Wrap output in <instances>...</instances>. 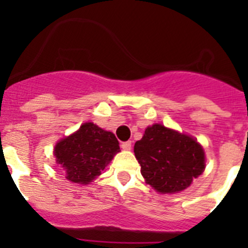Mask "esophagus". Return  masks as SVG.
Instances as JSON below:
<instances>
[{
	"mask_svg": "<svg viewBox=\"0 0 248 248\" xmlns=\"http://www.w3.org/2000/svg\"><path fill=\"white\" fill-rule=\"evenodd\" d=\"M122 149L123 150H130L131 149V141H124V143H122Z\"/></svg>",
	"mask_w": 248,
	"mask_h": 248,
	"instance_id": "34e87169",
	"label": "esophagus"
}]
</instances>
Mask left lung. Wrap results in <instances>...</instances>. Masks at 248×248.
Returning a JSON list of instances; mask_svg holds the SVG:
<instances>
[{"instance_id": "1", "label": "left lung", "mask_w": 248, "mask_h": 248, "mask_svg": "<svg viewBox=\"0 0 248 248\" xmlns=\"http://www.w3.org/2000/svg\"><path fill=\"white\" fill-rule=\"evenodd\" d=\"M146 184L161 194L183 191L205 170V153L190 135L154 124L134 145Z\"/></svg>"}]
</instances>
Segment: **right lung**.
Listing matches in <instances>:
<instances>
[{"mask_svg": "<svg viewBox=\"0 0 248 248\" xmlns=\"http://www.w3.org/2000/svg\"><path fill=\"white\" fill-rule=\"evenodd\" d=\"M119 151V141L111 131L103 130L88 122L58 141L53 154L68 180L87 185L102 174Z\"/></svg>", "mask_w": 248, "mask_h": 248, "instance_id": "1", "label": "right lung"}]
</instances>
